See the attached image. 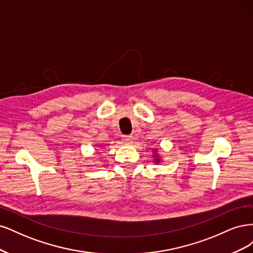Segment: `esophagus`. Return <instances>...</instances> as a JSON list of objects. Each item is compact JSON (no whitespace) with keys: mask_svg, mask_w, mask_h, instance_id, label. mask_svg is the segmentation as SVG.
<instances>
[{"mask_svg":"<svg viewBox=\"0 0 253 253\" xmlns=\"http://www.w3.org/2000/svg\"><path fill=\"white\" fill-rule=\"evenodd\" d=\"M132 135H124L123 136V141L125 143H132Z\"/></svg>","mask_w":253,"mask_h":253,"instance_id":"1","label":"esophagus"}]
</instances>
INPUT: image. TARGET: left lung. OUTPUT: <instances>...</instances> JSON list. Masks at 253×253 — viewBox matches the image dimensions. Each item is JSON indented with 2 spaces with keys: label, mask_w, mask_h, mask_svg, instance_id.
Instances as JSON below:
<instances>
[{
  "label": "left lung",
  "mask_w": 253,
  "mask_h": 253,
  "mask_svg": "<svg viewBox=\"0 0 253 253\" xmlns=\"http://www.w3.org/2000/svg\"><path fill=\"white\" fill-rule=\"evenodd\" d=\"M156 161H157V163H159V162H160V160H159V159H157Z\"/></svg>",
  "instance_id": "1"
}]
</instances>
